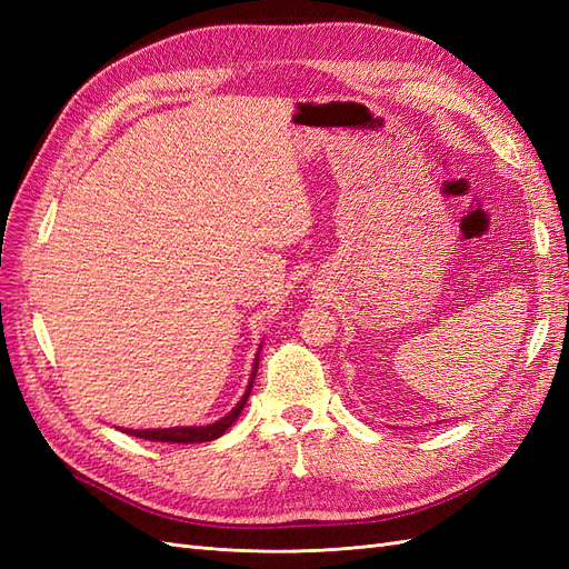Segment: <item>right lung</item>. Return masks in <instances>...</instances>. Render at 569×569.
<instances>
[{
    "label": "right lung",
    "instance_id": "add662e5",
    "mask_svg": "<svg viewBox=\"0 0 569 569\" xmlns=\"http://www.w3.org/2000/svg\"><path fill=\"white\" fill-rule=\"evenodd\" d=\"M256 366H258V358H256ZM253 375L256 368L251 372V382L247 387V393L242 396V401H239L226 418L213 422V425H206V427H168V429H126L128 435L132 437H140V439H149V441H170V443H201V441H213L220 435H226V429L239 418V412H242L251 387H253Z\"/></svg>",
    "mask_w": 569,
    "mask_h": 569
}]
</instances>
